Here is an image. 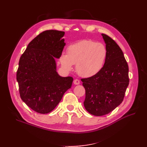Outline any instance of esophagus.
I'll return each instance as SVG.
<instances>
[{"instance_id":"1","label":"esophagus","mask_w":147,"mask_h":147,"mask_svg":"<svg viewBox=\"0 0 147 147\" xmlns=\"http://www.w3.org/2000/svg\"><path fill=\"white\" fill-rule=\"evenodd\" d=\"M73 83H74V85H79V84L80 83V80L76 79V80H74Z\"/></svg>"}]
</instances>
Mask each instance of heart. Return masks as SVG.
Returning a JSON list of instances; mask_svg holds the SVG:
<instances>
[{
  "mask_svg": "<svg viewBox=\"0 0 147 147\" xmlns=\"http://www.w3.org/2000/svg\"><path fill=\"white\" fill-rule=\"evenodd\" d=\"M67 51V54L61 55L62 66L65 70L71 71L73 64H76L78 73L86 78L95 76L102 69L107 54L104 44L89 40L72 43Z\"/></svg>",
  "mask_w": 147,
  "mask_h": 147,
  "instance_id": "1",
  "label": "heart"
}]
</instances>
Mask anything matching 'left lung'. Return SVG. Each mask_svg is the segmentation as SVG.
<instances>
[{"label": "left lung", "instance_id": "obj_1", "mask_svg": "<svg viewBox=\"0 0 147 147\" xmlns=\"http://www.w3.org/2000/svg\"><path fill=\"white\" fill-rule=\"evenodd\" d=\"M102 36L107 51L104 67L95 76L81 80L85 88L84 106L95 116L110 113L121 104L129 82L128 65L122 50L111 37Z\"/></svg>", "mask_w": 147, "mask_h": 147}]
</instances>
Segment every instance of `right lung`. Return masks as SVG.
<instances>
[{"label":"right lung","instance_id":"add662e5","mask_svg":"<svg viewBox=\"0 0 147 147\" xmlns=\"http://www.w3.org/2000/svg\"><path fill=\"white\" fill-rule=\"evenodd\" d=\"M64 32L47 30L35 37L20 57L16 79L20 96L32 110L40 114L52 111L73 78L57 72L55 58L61 57L65 43Z\"/></svg>","mask_w":147,"mask_h":147}]
</instances>
